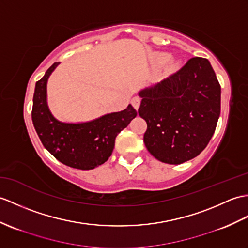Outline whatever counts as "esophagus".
Returning <instances> with one entry per match:
<instances>
[{"label": "esophagus", "mask_w": 248, "mask_h": 248, "mask_svg": "<svg viewBox=\"0 0 248 248\" xmlns=\"http://www.w3.org/2000/svg\"><path fill=\"white\" fill-rule=\"evenodd\" d=\"M131 103H132V106L134 107L135 110H138V108H140V97L132 98Z\"/></svg>", "instance_id": "esophagus-1"}]
</instances>
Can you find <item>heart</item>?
<instances>
[{
  "mask_svg": "<svg viewBox=\"0 0 248 248\" xmlns=\"http://www.w3.org/2000/svg\"><path fill=\"white\" fill-rule=\"evenodd\" d=\"M167 58H168V57H167L166 55H164V56H162V59L163 60H167Z\"/></svg>",
  "mask_w": 248,
  "mask_h": 248,
  "instance_id": "heart-1",
  "label": "heart"
}]
</instances>
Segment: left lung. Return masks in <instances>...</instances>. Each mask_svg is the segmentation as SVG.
I'll return each instance as SVG.
<instances>
[{
	"instance_id": "8db88e82",
	"label": "left lung",
	"mask_w": 248,
	"mask_h": 248,
	"mask_svg": "<svg viewBox=\"0 0 248 248\" xmlns=\"http://www.w3.org/2000/svg\"><path fill=\"white\" fill-rule=\"evenodd\" d=\"M140 95L138 114L147 123L143 142L155 158L182 164L208 145L221 112V85L206 58L193 57Z\"/></svg>"
}]
</instances>
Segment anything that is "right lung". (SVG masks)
<instances>
[{"mask_svg": "<svg viewBox=\"0 0 248 248\" xmlns=\"http://www.w3.org/2000/svg\"><path fill=\"white\" fill-rule=\"evenodd\" d=\"M59 62H55L37 81L31 118L40 140L54 157L72 168L94 169L106 163L113 152L115 138L136 117L131 105L125 110L105 115L90 123H60L50 114L46 103V83Z\"/></svg>", "mask_w": 248, "mask_h": 248, "instance_id": "obj_1", "label": "right lung"}]
</instances>
